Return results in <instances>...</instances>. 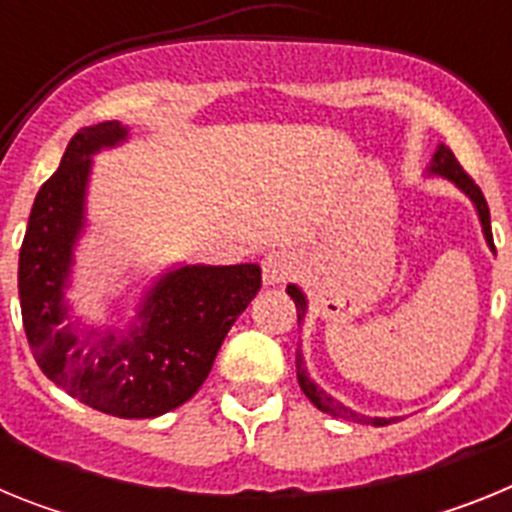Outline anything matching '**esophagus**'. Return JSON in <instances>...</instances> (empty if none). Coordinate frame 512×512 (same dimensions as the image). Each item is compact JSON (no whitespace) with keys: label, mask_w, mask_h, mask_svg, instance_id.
Returning a JSON list of instances; mask_svg holds the SVG:
<instances>
[{"label":"esophagus","mask_w":512,"mask_h":512,"mask_svg":"<svg viewBox=\"0 0 512 512\" xmlns=\"http://www.w3.org/2000/svg\"><path fill=\"white\" fill-rule=\"evenodd\" d=\"M261 271H264V284L266 287H284L292 279V256L284 251H271L266 253L261 261Z\"/></svg>","instance_id":"1"}]
</instances>
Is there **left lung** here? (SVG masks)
<instances>
[{"instance_id": "8db88e82", "label": "left lung", "mask_w": 512, "mask_h": 512, "mask_svg": "<svg viewBox=\"0 0 512 512\" xmlns=\"http://www.w3.org/2000/svg\"><path fill=\"white\" fill-rule=\"evenodd\" d=\"M428 171H431V174L443 176V179H449V182H454L456 187H459L461 192L467 194L469 200L474 202V207H477V215H479V223H482V233H485L487 243H490V248L495 251V243H492V228H490V207H487L485 194H482V189L474 184L472 176L461 169V164L456 161L454 153H451L446 146H438V151L433 153L431 169H428ZM287 295L295 300L297 323H300V320L305 318V312H307L305 295H302V289L295 287V284H289ZM297 382H300V387H302V392L307 395V400H310L318 410H323V413L333 415V418L354 420V423H366V425H390V423H395V420H397V418H366V415L354 413L351 408H346V405H341V402L333 400L330 395H325L318 384L307 377V369H305V361H302V354H297Z\"/></svg>"}]
</instances>
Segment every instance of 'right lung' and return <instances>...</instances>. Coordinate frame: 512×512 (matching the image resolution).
Returning a JSON list of instances; mask_svg holds the SVG:
<instances>
[{
    "label": "right lung",
    "mask_w": 512,
    "mask_h": 512,
    "mask_svg": "<svg viewBox=\"0 0 512 512\" xmlns=\"http://www.w3.org/2000/svg\"><path fill=\"white\" fill-rule=\"evenodd\" d=\"M125 138L128 128L117 120L81 128L71 138L30 210L17 287L27 343L45 377L99 413L156 418L200 390L230 325L259 295L261 269L238 264L166 271L125 333L63 323L69 318L63 289L84 228L92 156Z\"/></svg>",
    "instance_id": "1"
}]
</instances>
